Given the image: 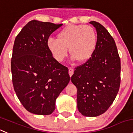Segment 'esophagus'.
Segmentation results:
<instances>
[{
	"label": "esophagus",
	"instance_id": "esophagus-1",
	"mask_svg": "<svg viewBox=\"0 0 133 133\" xmlns=\"http://www.w3.org/2000/svg\"><path fill=\"white\" fill-rule=\"evenodd\" d=\"M69 75H70V76L71 77L72 76V74H74V69H72V68H69Z\"/></svg>",
	"mask_w": 133,
	"mask_h": 133
}]
</instances>
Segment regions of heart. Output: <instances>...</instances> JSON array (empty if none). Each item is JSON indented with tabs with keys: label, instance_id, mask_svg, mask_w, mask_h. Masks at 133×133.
Wrapping results in <instances>:
<instances>
[{
	"label": "heart",
	"instance_id": "b5f03b06",
	"mask_svg": "<svg viewBox=\"0 0 133 133\" xmlns=\"http://www.w3.org/2000/svg\"><path fill=\"white\" fill-rule=\"evenodd\" d=\"M97 36L91 26L69 25L61 30L57 39L50 38L47 45L53 56L61 62L67 56L68 48L72 58L79 62L89 60L95 51Z\"/></svg>",
	"mask_w": 133,
	"mask_h": 133
}]
</instances>
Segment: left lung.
Instances as JSON below:
<instances>
[{
	"mask_svg": "<svg viewBox=\"0 0 133 133\" xmlns=\"http://www.w3.org/2000/svg\"><path fill=\"white\" fill-rule=\"evenodd\" d=\"M95 27L97 44L91 57L75 68L71 81L77 88V104L83 116L96 117L113 103L121 82V61L114 40L104 26Z\"/></svg>",
	"mask_w": 133,
	"mask_h": 133,
	"instance_id": "1",
	"label": "left lung"
}]
</instances>
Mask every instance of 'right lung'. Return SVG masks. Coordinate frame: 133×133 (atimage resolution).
<instances>
[{"mask_svg": "<svg viewBox=\"0 0 133 133\" xmlns=\"http://www.w3.org/2000/svg\"><path fill=\"white\" fill-rule=\"evenodd\" d=\"M62 25L32 20L15 39L11 59L14 89L24 108L35 114H51L56 98L70 82L69 69L54 59L47 45Z\"/></svg>", "mask_w": 133, "mask_h": 133, "instance_id": "1", "label": "right lung"}]
</instances>
